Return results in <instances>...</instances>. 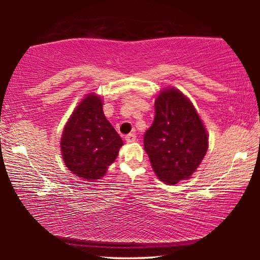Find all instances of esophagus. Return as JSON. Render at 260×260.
Masks as SVG:
<instances>
[{
    "instance_id": "1",
    "label": "esophagus",
    "mask_w": 260,
    "mask_h": 260,
    "mask_svg": "<svg viewBox=\"0 0 260 260\" xmlns=\"http://www.w3.org/2000/svg\"><path fill=\"white\" fill-rule=\"evenodd\" d=\"M125 140L127 141V142H134V141H136V135L134 133H131L128 135H126Z\"/></svg>"
}]
</instances>
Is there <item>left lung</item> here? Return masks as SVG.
Returning a JSON list of instances; mask_svg holds the SVG:
<instances>
[{
  "label": "left lung",
  "instance_id": "obj_1",
  "mask_svg": "<svg viewBox=\"0 0 260 260\" xmlns=\"http://www.w3.org/2000/svg\"><path fill=\"white\" fill-rule=\"evenodd\" d=\"M153 172L169 184L190 178L208 150V134L190 101L178 89L160 91L155 119L144 134Z\"/></svg>",
  "mask_w": 260,
  "mask_h": 260
}]
</instances>
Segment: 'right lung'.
<instances>
[{
  "label": "right lung",
  "mask_w": 260,
  "mask_h": 260,
  "mask_svg": "<svg viewBox=\"0 0 260 260\" xmlns=\"http://www.w3.org/2000/svg\"><path fill=\"white\" fill-rule=\"evenodd\" d=\"M99 96L87 95L74 110L61 135L65 165L88 181L101 179L118 156L122 140L103 113Z\"/></svg>",
  "instance_id": "1"
}]
</instances>
